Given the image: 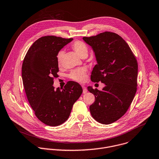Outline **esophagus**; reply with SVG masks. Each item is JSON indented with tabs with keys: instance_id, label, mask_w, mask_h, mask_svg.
Here are the masks:
<instances>
[{
	"instance_id": "34e87169",
	"label": "esophagus",
	"mask_w": 159,
	"mask_h": 159,
	"mask_svg": "<svg viewBox=\"0 0 159 159\" xmlns=\"http://www.w3.org/2000/svg\"><path fill=\"white\" fill-rule=\"evenodd\" d=\"M82 88H83V94H85V93H86L87 92H88V90H87V89H86V88L85 87V86H82Z\"/></svg>"
}]
</instances>
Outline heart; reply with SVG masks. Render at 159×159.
I'll return each mask as SVG.
<instances>
[{
	"label": "heart",
	"mask_w": 159,
	"mask_h": 159,
	"mask_svg": "<svg viewBox=\"0 0 159 159\" xmlns=\"http://www.w3.org/2000/svg\"><path fill=\"white\" fill-rule=\"evenodd\" d=\"M71 49L80 57L87 55L88 49L87 45L81 41H75L71 44ZM63 57V52L59 51L57 55V61L58 66L62 64V60ZM69 78L77 82L82 83L85 81L86 78V68H80L73 70L68 75Z\"/></svg>",
	"instance_id": "heart-1"
}]
</instances>
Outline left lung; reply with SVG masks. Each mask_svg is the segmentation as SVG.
I'll use <instances>...</instances> for the list:
<instances>
[{
  "label": "left lung",
  "mask_w": 159,
  "mask_h": 159,
  "mask_svg": "<svg viewBox=\"0 0 159 159\" xmlns=\"http://www.w3.org/2000/svg\"><path fill=\"white\" fill-rule=\"evenodd\" d=\"M83 39L98 61L91 80L106 85L102 91L88 87L95 96L90 112L97 121L109 125L123 116L131 104L137 91L138 61L127 43L115 33L105 31Z\"/></svg>",
  "instance_id": "obj_1"
}]
</instances>
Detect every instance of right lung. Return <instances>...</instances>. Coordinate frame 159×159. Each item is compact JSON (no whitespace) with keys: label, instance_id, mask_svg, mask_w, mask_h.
I'll return each instance as SVG.
<instances>
[{"label":"right lung","instance_id":"right-lung-1","mask_svg":"<svg viewBox=\"0 0 159 159\" xmlns=\"http://www.w3.org/2000/svg\"><path fill=\"white\" fill-rule=\"evenodd\" d=\"M72 40L43 36L30 48L22 64L23 84L28 102L36 116L48 126H58L66 121L83 93L75 81H68L61 90H55L52 85L58 71L57 55Z\"/></svg>","mask_w":159,"mask_h":159}]
</instances>
